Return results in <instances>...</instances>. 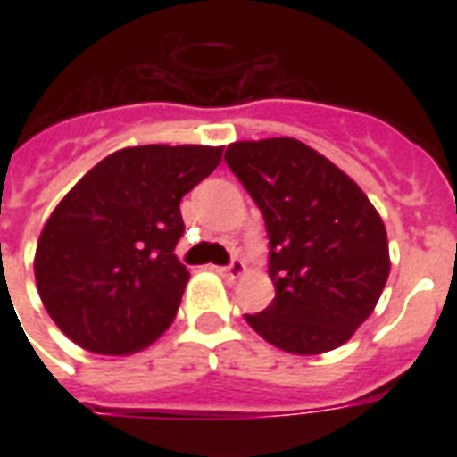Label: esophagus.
Segmentation results:
<instances>
[{
	"instance_id": "34e87169",
	"label": "esophagus",
	"mask_w": 457,
	"mask_h": 457,
	"mask_svg": "<svg viewBox=\"0 0 457 457\" xmlns=\"http://www.w3.org/2000/svg\"><path fill=\"white\" fill-rule=\"evenodd\" d=\"M215 270L220 272L222 278H228V279H235L239 278L246 268H244V261L242 258H232L228 265H220V268H215Z\"/></svg>"
}]
</instances>
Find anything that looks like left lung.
Masks as SVG:
<instances>
[{
  "label": "left lung",
  "instance_id": "obj_1",
  "mask_svg": "<svg viewBox=\"0 0 457 457\" xmlns=\"http://www.w3.org/2000/svg\"><path fill=\"white\" fill-rule=\"evenodd\" d=\"M265 220L275 299L246 315L272 346L332 351L375 311L389 278L386 229L362 189L292 137L235 142L225 152Z\"/></svg>",
  "mask_w": 457,
  "mask_h": 457
}]
</instances>
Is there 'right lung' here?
Listing matches in <instances>:
<instances>
[{
	"label": "right lung",
	"instance_id": "right-lung-1",
	"mask_svg": "<svg viewBox=\"0 0 457 457\" xmlns=\"http://www.w3.org/2000/svg\"><path fill=\"white\" fill-rule=\"evenodd\" d=\"M220 146H128L54 208L35 253L39 299L92 353L123 355L170 327L189 272L175 256L179 201L218 168Z\"/></svg>",
	"mask_w": 457,
	"mask_h": 457
}]
</instances>
